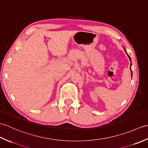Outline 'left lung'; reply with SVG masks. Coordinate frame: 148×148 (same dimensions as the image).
<instances>
[{
    "label": "left lung",
    "mask_w": 148,
    "mask_h": 148,
    "mask_svg": "<svg viewBox=\"0 0 148 148\" xmlns=\"http://www.w3.org/2000/svg\"><path fill=\"white\" fill-rule=\"evenodd\" d=\"M125 53H127V56H128V57L129 58V60H130V61L131 62V58H130V56L128 55V53H127V51H126V49H125ZM131 66H132V64H130V71H131V75H132V70H131Z\"/></svg>",
    "instance_id": "8db88e82"
}]
</instances>
